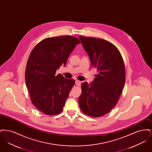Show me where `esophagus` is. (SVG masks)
Returning a JSON list of instances; mask_svg holds the SVG:
<instances>
[{
    "instance_id": "34e87169",
    "label": "esophagus",
    "mask_w": 152,
    "mask_h": 152,
    "mask_svg": "<svg viewBox=\"0 0 152 152\" xmlns=\"http://www.w3.org/2000/svg\"><path fill=\"white\" fill-rule=\"evenodd\" d=\"M75 84L77 86H80L81 85V81H79V80H76V82H75Z\"/></svg>"
}]
</instances>
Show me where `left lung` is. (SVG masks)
Returning a JSON list of instances; mask_svg holds the SVG:
<instances>
[{
  "instance_id": "8db88e82",
  "label": "left lung",
  "mask_w": 152,
  "mask_h": 152,
  "mask_svg": "<svg viewBox=\"0 0 152 152\" xmlns=\"http://www.w3.org/2000/svg\"><path fill=\"white\" fill-rule=\"evenodd\" d=\"M79 38L97 72L92 84L82 83L80 108L88 116L101 117L115 107L123 92L125 82L123 57L108 41L86 36Z\"/></svg>"
}]
</instances>
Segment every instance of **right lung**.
Instances as JSON below:
<instances>
[{"label":"right lung","instance_id":"right-lung-1","mask_svg":"<svg viewBox=\"0 0 152 152\" xmlns=\"http://www.w3.org/2000/svg\"><path fill=\"white\" fill-rule=\"evenodd\" d=\"M79 39L71 36L47 37L31 51L25 78L31 102L47 115H55L63 109L75 81L64 78L56 71L65 66Z\"/></svg>","mask_w":152,"mask_h":152}]
</instances>
